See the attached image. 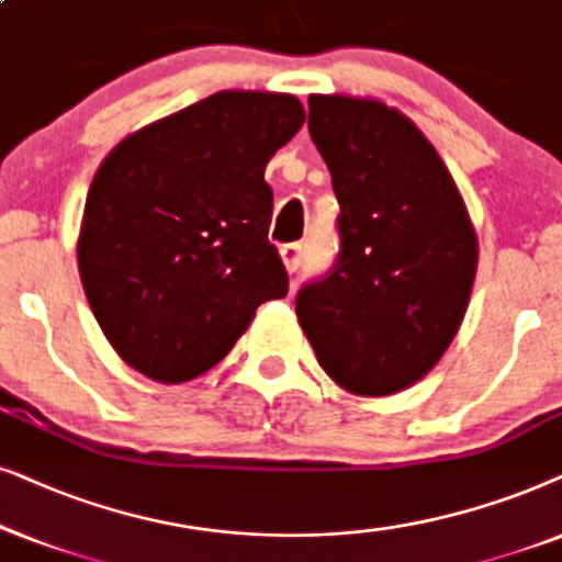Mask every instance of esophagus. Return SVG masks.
<instances>
[{"mask_svg":"<svg viewBox=\"0 0 562 562\" xmlns=\"http://www.w3.org/2000/svg\"><path fill=\"white\" fill-rule=\"evenodd\" d=\"M301 257H303V246L301 244H285L280 249V259H282V265H285L290 274L297 272V267H301Z\"/></svg>","mask_w":562,"mask_h":562,"instance_id":"esophagus-1","label":"esophagus"}]
</instances>
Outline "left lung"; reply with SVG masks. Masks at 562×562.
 Here are the masks:
<instances>
[{"label":"left lung","instance_id":"1","mask_svg":"<svg viewBox=\"0 0 562 562\" xmlns=\"http://www.w3.org/2000/svg\"><path fill=\"white\" fill-rule=\"evenodd\" d=\"M308 110L341 205V251L326 280L301 290L297 321L344 391L401 393L465 318L475 226L442 156L401 110L349 94H311Z\"/></svg>","mask_w":562,"mask_h":562}]
</instances>
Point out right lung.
Here are the masks:
<instances>
[{"instance_id": "obj_1", "label": "right lung", "mask_w": 562, "mask_h": 562, "mask_svg": "<svg viewBox=\"0 0 562 562\" xmlns=\"http://www.w3.org/2000/svg\"><path fill=\"white\" fill-rule=\"evenodd\" d=\"M295 94L226 89L125 136L94 171L77 261L117 357L156 383L203 375L288 293L265 169L301 131Z\"/></svg>"}]
</instances>
